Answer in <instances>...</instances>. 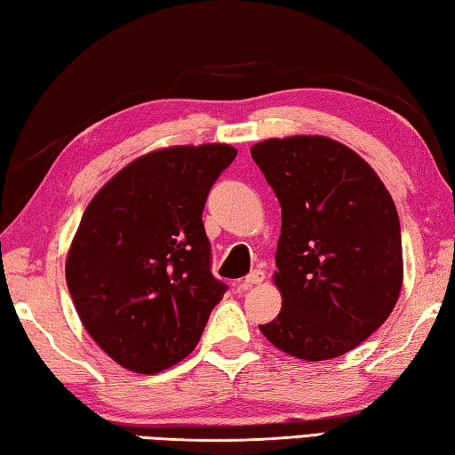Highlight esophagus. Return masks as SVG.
I'll list each match as a JSON object with an SVG mask.
<instances>
[{
  "label": "esophagus",
  "mask_w": 455,
  "mask_h": 455,
  "mask_svg": "<svg viewBox=\"0 0 455 455\" xmlns=\"http://www.w3.org/2000/svg\"><path fill=\"white\" fill-rule=\"evenodd\" d=\"M263 281H265V273L260 271V268H255V271L244 276L243 287H244V289H251V287H255V284H260Z\"/></svg>",
  "instance_id": "esophagus-1"
}]
</instances>
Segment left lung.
Segmentation results:
<instances>
[{"label":"left lung","mask_w":455,"mask_h":455,"mask_svg":"<svg viewBox=\"0 0 455 455\" xmlns=\"http://www.w3.org/2000/svg\"><path fill=\"white\" fill-rule=\"evenodd\" d=\"M281 204L276 319L259 325L305 361L355 349L379 329L403 283L395 203L357 152L325 136L271 138L251 148Z\"/></svg>","instance_id":"8db88e82"}]
</instances>
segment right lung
I'll return each mask as SVG.
<instances>
[{"label":"right lung","instance_id":"add662e5","mask_svg":"<svg viewBox=\"0 0 455 455\" xmlns=\"http://www.w3.org/2000/svg\"><path fill=\"white\" fill-rule=\"evenodd\" d=\"M235 156L228 144L144 154L84 212L68 289L90 337L130 371L152 375L187 357L227 292L211 273L203 211Z\"/></svg>","mask_w":455,"mask_h":455}]
</instances>
